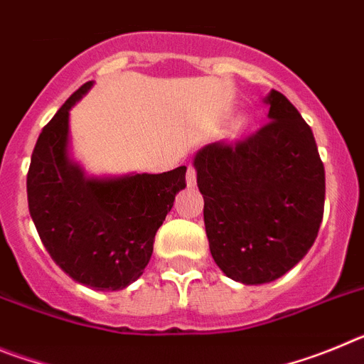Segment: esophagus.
Masks as SVG:
<instances>
[{
	"label": "esophagus",
	"instance_id": "esophagus-1",
	"mask_svg": "<svg viewBox=\"0 0 364 364\" xmlns=\"http://www.w3.org/2000/svg\"><path fill=\"white\" fill-rule=\"evenodd\" d=\"M186 184L188 188H195L197 186V171H195V167L189 166L188 173H186Z\"/></svg>",
	"mask_w": 364,
	"mask_h": 364
}]
</instances>
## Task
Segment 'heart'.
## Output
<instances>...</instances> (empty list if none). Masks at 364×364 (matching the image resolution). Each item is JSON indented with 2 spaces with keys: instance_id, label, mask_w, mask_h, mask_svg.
Listing matches in <instances>:
<instances>
[{
  "instance_id": "1",
  "label": "heart",
  "mask_w": 364,
  "mask_h": 364,
  "mask_svg": "<svg viewBox=\"0 0 364 364\" xmlns=\"http://www.w3.org/2000/svg\"><path fill=\"white\" fill-rule=\"evenodd\" d=\"M239 125H240V127H242V125H244V122H242V120H240V122H239Z\"/></svg>"
}]
</instances>
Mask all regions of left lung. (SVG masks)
<instances>
[{
    "instance_id": "1",
    "label": "left lung",
    "mask_w": 364,
    "mask_h": 364,
    "mask_svg": "<svg viewBox=\"0 0 364 364\" xmlns=\"http://www.w3.org/2000/svg\"><path fill=\"white\" fill-rule=\"evenodd\" d=\"M264 104L262 129L193 156L211 255L242 284L275 281L304 259L324 210V166L310 125L281 92L272 89Z\"/></svg>"
}]
</instances>
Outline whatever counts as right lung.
Segmentation results:
<instances>
[{
  "mask_svg": "<svg viewBox=\"0 0 364 364\" xmlns=\"http://www.w3.org/2000/svg\"><path fill=\"white\" fill-rule=\"evenodd\" d=\"M74 92L38 138L27 176L28 211L53 260L80 284L117 291L133 284L153 255L154 235L186 188V166L173 171L95 176L73 159Z\"/></svg>",
  "mask_w": 364,
  "mask_h": 364,
  "instance_id": "1",
  "label": "right lung"
}]
</instances>
